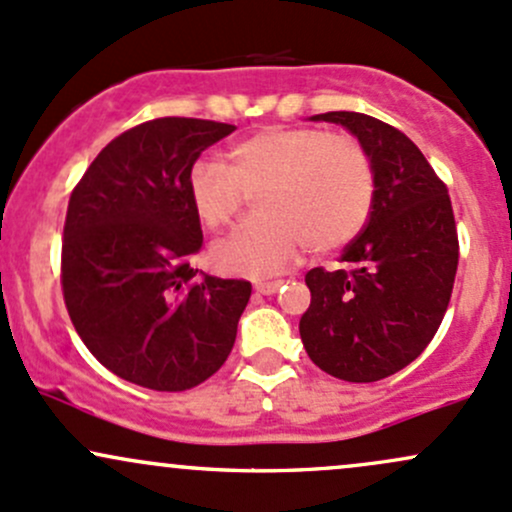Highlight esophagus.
Returning a JSON list of instances; mask_svg holds the SVG:
<instances>
[{"label": "esophagus", "instance_id": "34e87169", "mask_svg": "<svg viewBox=\"0 0 512 512\" xmlns=\"http://www.w3.org/2000/svg\"><path fill=\"white\" fill-rule=\"evenodd\" d=\"M280 285H283V280H256L254 288H256V293L273 295L280 288Z\"/></svg>", "mask_w": 512, "mask_h": 512}]
</instances>
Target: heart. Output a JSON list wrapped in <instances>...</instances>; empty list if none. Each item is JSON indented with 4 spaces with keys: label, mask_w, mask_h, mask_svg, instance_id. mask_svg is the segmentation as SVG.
Segmentation results:
<instances>
[{
    "label": "heart",
    "mask_w": 512,
    "mask_h": 512,
    "mask_svg": "<svg viewBox=\"0 0 512 512\" xmlns=\"http://www.w3.org/2000/svg\"><path fill=\"white\" fill-rule=\"evenodd\" d=\"M258 217L217 241L212 261L236 276H268L300 249H342L373 210L376 170L356 136L317 126H268L229 148V163L200 158L188 173V197L207 229L227 227L246 192Z\"/></svg>",
    "instance_id": "obj_1"
}]
</instances>
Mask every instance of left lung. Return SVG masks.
Listing matches in <instances>:
<instances>
[{
	"label": "left lung",
	"mask_w": 512,
	"mask_h": 512,
	"mask_svg": "<svg viewBox=\"0 0 512 512\" xmlns=\"http://www.w3.org/2000/svg\"><path fill=\"white\" fill-rule=\"evenodd\" d=\"M312 119L342 124L366 146L376 197L364 232L342 254L351 271H307L312 302L300 337L329 376L373 383L412 364L444 320L459 263L452 200L395 126L359 112Z\"/></svg>",
	"instance_id": "1"
}]
</instances>
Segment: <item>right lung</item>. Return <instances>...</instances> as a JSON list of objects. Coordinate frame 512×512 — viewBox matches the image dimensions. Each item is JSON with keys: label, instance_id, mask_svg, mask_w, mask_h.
Listing matches in <instances>:
<instances>
[{"label": "right lung", "instance_id": "right-lung-1", "mask_svg": "<svg viewBox=\"0 0 512 512\" xmlns=\"http://www.w3.org/2000/svg\"><path fill=\"white\" fill-rule=\"evenodd\" d=\"M236 126L161 117L97 153L68 202L60 285L97 361L151 390H188L217 373L251 298L249 280H195L202 246L188 173Z\"/></svg>", "mask_w": 512, "mask_h": 512}]
</instances>
